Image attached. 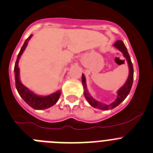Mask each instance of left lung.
<instances>
[{"label": "left lung", "instance_id": "8db88e82", "mask_svg": "<svg viewBox=\"0 0 153 153\" xmlns=\"http://www.w3.org/2000/svg\"><path fill=\"white\" fill-rule=\"evenodd\" d=\"M114 46L117 49L119 50L123 53L124 56L125 57V59H126L127 62L128 63V67H129V75H128V78L125 85L118 91V96H117L116 100L113 102L109 104V105H107V104L102 103V102H99V101L96 100H94L90 95L88 90H87L86 79H85V77L84 75V74H82V85H83L84 90H85L84 94H85V98H86L88 102L90 103V105H92L94 108L102 109V110H108V109H114L116 106H118L128 97V94H129L131 89V87H132L133 85V81H134V68H133V65L131 60V57H130L129 53H128V50H127V48L125 47V44H124L122 41H117L114 44Z\"/></svg>", "mask_w": 153, "mask_h": 153}]
</instances>
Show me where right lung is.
Returning a JSON list of instances; mask_svg holds the SVG:
<instances>
[{
    "label": "right lung",
    "mask_w": 153,
    "mask_h": 153,
    "mask_svg": "<svg viewBox=\"0 0 153 153\" xmlns=\"http://www.w3.org/2000/svg\"><path fill=\"white\" fill-rule=\"evenodd\" d=\"M32 35H30L26 40H25V43H24L23 46L21 48L20 51L19 53L18 56H17L16 62L15 63V67H14V72H15V80H16V88L17 91H18L19 94L20 95L21 97L23 99V100L26 102L28 105H29L31 108H33L35 109H45L50 108L54 104L56 103V102L59 100V97H60L61 92L60 91H58L56 92L53 93L52 94H50L48 96H39L37 95L35 93L30 91L28 88L24 86L22 83H21L20 80H19V68L18 67V62L19 60L21 55L22 54L23 51H25V48H26L27 44H28V41L31 39Z\"/></svg>",
    "instance_id": "right-lung-1"
}]
</instances>
